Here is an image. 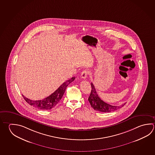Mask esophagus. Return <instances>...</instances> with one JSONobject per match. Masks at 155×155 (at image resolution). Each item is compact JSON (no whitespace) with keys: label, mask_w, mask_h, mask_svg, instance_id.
<instances>
[{"label":"esophagus","mask_w":155,"mask_h":155,"mask_svg":"<svg viewBox=\"0 0 155 155\" xmlns=\"http://www.w3.org/2000/svg\"><path fill=\"white\" fill-rule=\"evenodd\" d=\"M88 73H89V71L88 70H84V71H83L81 74V78L84 79H86L87 78Z\"/></svg>","instance_id":"esophagus-1"}]
</instances>
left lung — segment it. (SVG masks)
Here are the masks:
<instances>
[{
  "label": "left lung",
  "mask_w": 155,
  "mask_h": 155,
  "mask_svg": "<svg viewBox=\"0 0 155 155\" xmlns=\"http://www.w3.org/2000/svg\"><path fill=\"white\" fill-rule=\"evenodd\" d=\"M91 84L92 87V90L88 100L90 102L91 107L94 109V110L98 111L100 112L109 113L111 111L116 110L119 108H121L126 104V103H124L121 105V106H114L106 103L99 98L93 84L91 83Z\"/></svg>",
  "instance_id": "left-lung-1"
}]
</instances>
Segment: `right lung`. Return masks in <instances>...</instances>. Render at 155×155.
Instances as JSON below:
<instances>
[{
	"label": "right lung",
	"mask_w": 155,
	"mask_h": 155,
	"mask_svg": "<svg viewBox=\"0 0 155 155\" xmlns=\"http://www.w3.org/2000/svg\"><path fill=\"white\" fill-rule=\"evenodd\" d=\"M75 79V77L68 80L64 82L54 93L46 98L39 101H32L22 95L23 98L28 104L40 110H50L54 107L61 99L65 92L66 88Z\"/></svg>",
	"instance_id": "obj_1"
}]
</instances>
